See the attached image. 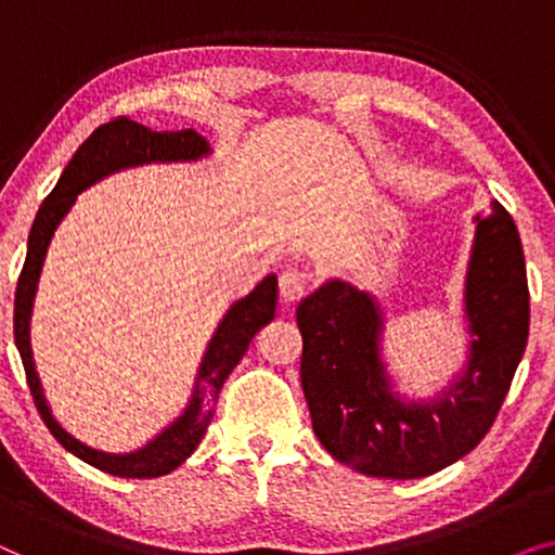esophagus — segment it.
Instances as JSON below:
<instances>
[{"label": "esophagus", "instance_id": "1", "mask_svg": "<svg viewBox=\"0 0 555 555\" xmlns=\"http://www.w3.org/2000/svg\"><path fill=\"white\" fill-rule=\"evenodd\" d=\"M308 291V275L298 268H287L280 272V295H283V300L293 302V300H300L302 295Z\"/></svg>", "mask_w": 555, "mask_h": 555}]
</instances>
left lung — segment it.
<instances>
[{
  "label": "left lung",
  "mask_w": 555,
  "mask_h": 555,
  "mask_svg": "<svg viewBox=\"0 0 555 555\" xmlns=\"http://www.w3.org/2000/svg\"><path fill=\"white\" fill-rule=\"evenodd\" d=\"M465 300L475 336L467 371L435 404H401L389 391L376 353L382 315L366 293L331 280L300 302L302 393L328 454L363 475L412 480L439 473L482 442L511 389L530 325L526 257L518 227L500 202H492L488 217H477Z\"/></svg>",
  "instance_id": "1"
}]
</instances>
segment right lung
<instances>
[{
    "label": "right lung",
    "mask_w": 555,
    "mask_h": 555,
    "mask_svg": "<svg viewBox=\"0 0 555 555\" xmlns=\"http://www.w3.org/2000/svg\"><path fill=\"white\" fill-rule=\"evenodd\" d=\"M207 141L192 128H179V131H154V128L141 126L128 116L111 118L108 124L98 126L80 149L75 151L70 164L65 166L63 177L55 189L44 196L40 211H37L33 230L27 240V257L22 264L17 278V291H14V344L22 356V366H25L27 386L33 393L37 412L42 422L48 424L52 437L80 457L88 465H93L103 473L118 477H158L177 469L196 447H199L204 429H207L211 406H215L217 393L222 389L224 378L230 371L237 366L242 356H245L249 340L264 323L275 318L278 308V278L268 275L253 293L234 302L224 321L211 338L209 351L202 361L199 382L192 404L179 416L177 424H171L164 435H158L154 442L143 447L133 454H105L90 450L78 439L67 435L60 424L52 420L48 404H44L40 382H37L33 351H29V310H33V295L40 278V268L44 260V249L55 232L60 219L70 209L75 194L103 179L105 173L124 169V166L146 164V162H184V158H199L207 154Z\"/></svg>",
    "instance_id": "1"
}]
</instances>
